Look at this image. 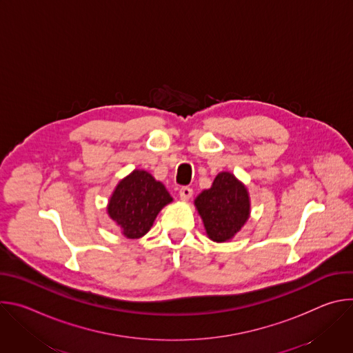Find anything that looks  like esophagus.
I'll return each mask as SVG.
<instances>
[{
	"label": "esophagus",
	"mask_w": 353,
	"mask_h": 353,
	"mask_svg": "<svg viewBox=\"0 0 353 353\" xmlns=\"http://www.w3.org/2000/svg\"><path fill=\"white\" fill-rule=\"evenodd\" d=\"M179 195L183 201H188L192 196V188L191 187H181L179 191Z\"/></svg>",
	"instance_id": "34e87169"
}]
</instances>
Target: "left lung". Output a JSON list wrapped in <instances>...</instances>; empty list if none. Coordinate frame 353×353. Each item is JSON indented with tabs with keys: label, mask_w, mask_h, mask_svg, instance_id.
<instances>
[{
	"label": "left lung",
	"mask_w": 353,
	"mask_h": 353,
	"mask_svg": "<svg viewBox=\"0 0 353 353\" xmlns=\"http://www.w3.org/2000/svg\"><path fill=\"white\" fill-rule=\"evenodd\" d=\"M195 207L204 221L210 239L219 243L232 239L250 215L245 187L228 172L219 173L212 187L196 196Z\"/></svg>",
	"instance_id": "1"
}]
</instances>
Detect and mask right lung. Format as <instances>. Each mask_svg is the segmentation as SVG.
Instances as JSON below:
<instances>
[{
  "mask_svg": "<svg viewBox=\"0 0 353 353\" xmlns=\"http://www.w3.org/2000/svg\"><path fill=\"white\" fill-rule=\"evenodd\" d=\"M172 203L161 181L145 170H134L116 187L108 212L128 239L142 237L152 226L159 211Z\"/></svg>",
  "mask_w": 353,
  "mask_h": 353,
  "instance_id": "1",
  "label": "right lung"
}]
</instances>
